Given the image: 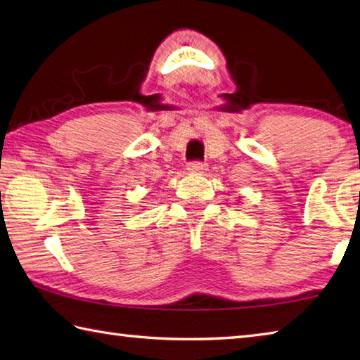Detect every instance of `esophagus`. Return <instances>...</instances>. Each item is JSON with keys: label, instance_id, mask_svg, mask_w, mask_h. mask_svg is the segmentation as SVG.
Returning <instances> with one entry per match:
<instances>
[{"label": "esophagus", "instance_id": "34e87169", "mask_svg": "<svg viewBox=\"0 0 360 360\" xmlns=\"http://www.w3.org/2000/svg\"><path fill=\"white\" fill-rule=\"evenodd\" d=\"M187 169L191 173H205L207 169V163L205 162H200V160H193V162H188Z\"/></svg>", "mask_w": 360, "mask_h": 360}]
</instances>
